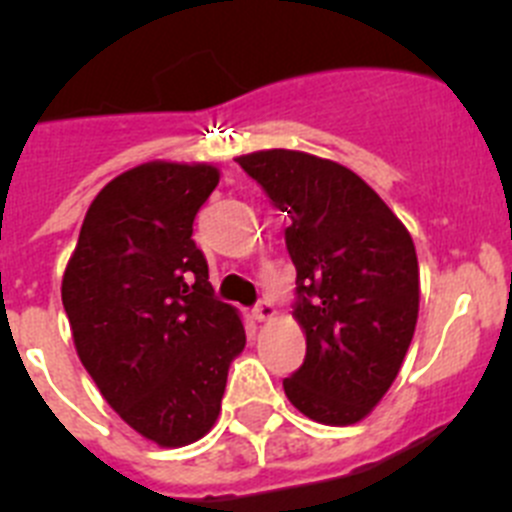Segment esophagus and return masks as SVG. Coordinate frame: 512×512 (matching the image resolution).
Instances as JSON below:
<instances>
[{"label":"esophagus","mask_w":512,"mask_h":512,"mask_svg":"<svg viewBox=\"0 0 512 512\" xmlns=\"http://www.w3.org/2000/svg\"><path fill=\"white\" fill-rule=\"evenodd\" d=\"M252 315H255L260 323L272 321V318H275V305H272L270 300H260V303L255 305V310H252Z\"/></svg>","instance_id":"1"}]
</instances>
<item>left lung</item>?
<instances>
[{
  "label": "left lung",
  "mask_w": 512,
  "mask_h": 512,
  "mask_svg": "<svg viewBox=\"0 0 512 512\" xmlns=\"http://www.w3.org/2000/svg\"><path fill=\"white\" fill-rule=\"evenodd\" d=\"M270 202L288 212L293 315L305 361L285 396L313 422L356 424L394 384L419 313L412 234L384 199L336 161L270 148L237 159Z\"/></svg>",
  "instance_id": "left-lung-1"
}]
</instances>
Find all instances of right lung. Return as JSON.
Instances as JSON below:
<instances>
[{"label": "right lung", "mask_w": 512, "mask_h": 512, "mask_svg": "<svg viewBox=\"0 0 512 512\" xmlns=\"http://www.w3.org/2000/svg\"><path fill=\"white\" fill-rule=\"evenodd\" d=\"M219 171L151 161L100 189L62 275L85 371L141 437L184 447L214 427L245 326L209 283L194 217Z\"/></svg>", "instance_id": "1"}]
</instances>
